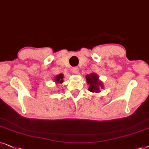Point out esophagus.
Masks as SVG:
<instances>
[{"label":"esophagus","instance_id":"obj_1","mask_svg":"<svg viewBox=\"0 0 149 149\" xmlns=\"http://www.w3.org/2000/svg\"><path fill=\"white\" fill-rule=\"evenodd\" d=\"M72 71L73 73H75V74H78L79 73V68L77 67H73L72 69Z\"/></svg>","mask_w":149,"mask_h":149}]
</instances>
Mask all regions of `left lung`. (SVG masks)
Segmentation results:
<instances>
[{
	"label": "left lung",
	"mask_w": 149,
	"mask_h": 149,
	"mask_svg": "<svg viewBox=\"0 0 149 149\" xmlns=\"http://www.w3.org/2000/svg\"><path fill=\"white\" fill-rule=\"evenodd\" d=\"M86 80L87 84L89 85L88 91L92 93H98L101 92L100 89L104 88V84L100 80V77L95 73H91L90 74L86 75Z\"/></svg>",
	"instance_id": "obj_1"
}]
</instances>
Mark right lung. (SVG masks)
Here are the masks:
<instances>
[{
  "label": "right lung",
  "instance_id": "1",
  "mask_svg": "<svg viewBox=\"0 0 149 149\" xmlns=\"http://www.w3.org/2000/svg\"><path fill=\"white\" fill-rule=\"evenodd\" d=\"M63 78H64V76H63V73H60V74L55 76L54 81L56 84H62L63 82Z\"/></svg>",
  "mask_w": 149,
  "mask_h": 149
}]
</instances>
